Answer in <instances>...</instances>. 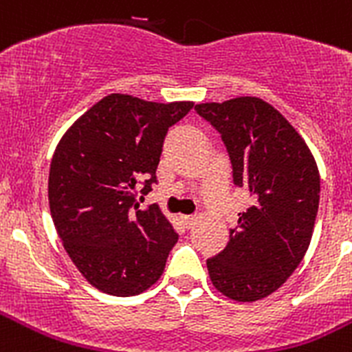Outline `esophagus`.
Returning <instances> with one entry per match:
<instances>
[{"label": "esophagus", "instance_id": "esophagus-1", "mask_svg": "<svg viewBox=\"0 0 352 352\" xmlns=\"http://www.w3.org/2000/svg\"><path fill=\"white\" fill-rule=\"evenodd\" d=\"M196 220H197L196 217H189V214H186V217H182V221H184V225H186L187 228H192V225L196 223Z\"/></svg>", "mask_w": 352, "mask_h": 352}]
</instances>
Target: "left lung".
<instances>
[{
	"label": "left lung",
	"instance_id": "1",
	"mask_svg": "<svg viewBox=\"0 0 352 352\" xmlns=\"http://www.w3.org/2000/svg\"><path fill=\"white\" fill-rule=\"evenodd\" d=\"M220 134L237 187L252 204L239 213L227 248L206 261L211 282L239 302L277 291L308 251L320 203V173L296 129L258 98L196 104Z\"/></svg>",
	"mask_w": 352,
	"mask_h": 352
}]
</instances>
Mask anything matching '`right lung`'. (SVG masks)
<instances>
[{
  "instance_id": "obj_1",
  "label": "right lung",
  "mask_w": 352,
  "mask_h": 352,
  "mask_svg": "<svg viewBox=\"0 0 352 352\" xmlns=\"http://www.w3.org/2000/svg\"><path fill=\"white\" fill-rule=\"evenodd\" d=\"M194 103H153L110 94L61 138L51 160L47 196L58 235L75 267L104 294H141L165 270L177 232L148 194L166 132Z\"/></svg>"
}]
</instances>
